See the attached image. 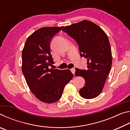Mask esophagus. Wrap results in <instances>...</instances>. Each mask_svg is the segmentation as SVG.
<instances>
[{
  "label": "esophagus",
  "instance_id": "34e87169",
  "mask_svg": "<svg viewBox=\"0 0 130 130\" xmlns=\"http://www.w3.org/2000/svg\"><path fill=\"white\" fill-rule=\"evenodd\" d=\"M70 70H71L72 73H73V74H74V73H75V72H76V70H75V69H74V68H72V69H70Z\"/></svg>",
  "mask_w": 130,
  "mask_h": 130
}]
</instances>
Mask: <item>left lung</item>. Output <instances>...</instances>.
<instances>
[{
  "label": "left lung",
  "mask_w": 130,
  "mask_h": 130,
  "mask_svg": "<svg viewBox=\"0 0 130 130\" xmlns=\"http://www.w3.org/2000/svg\"><path fill=\"white\" fill-rule=\"evenodd\" d=\"M63 31L78 45L80 56L87 59V70L76 68L75 75L84 78L85 84L80 89L81 97L95 98L102 92L112 65V53L108 38L95 23L87 20L67 26Z\"/></svg>",
  "instance_id": "left-lung-1"
}]
</instances>
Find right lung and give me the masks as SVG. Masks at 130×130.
<instances>
[{"label":"right lung","instance_id":"obj_1","mask_svg":"<svg viewBox=\"0 0 130 130\" xmlns=\"http://www.w3.org/2000/svg\"><path fill=\"white\" fill-rule=\"evenodd\" d=\"M63 27L37 30L28 37L22 50V70L26 83L34 96L43 103L60 100L65 86L73 77L69 69L49 68L54 63L50 53L51 39Z\"/></svg>","mask_w":130,"mask_h":130}]
</instances>
